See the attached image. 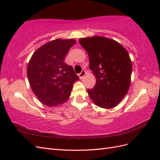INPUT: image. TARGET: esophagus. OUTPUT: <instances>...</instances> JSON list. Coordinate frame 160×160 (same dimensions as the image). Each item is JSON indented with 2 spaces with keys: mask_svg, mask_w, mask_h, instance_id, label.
I'll return each instance as SVG.
<instances>
[{
  "mask_svg": "<svg viewBox=\"0 0 160 160\" xmlns=\"http://www.w3.org/2000/svg\"><path fill=\"white\" fill-rule=\"evenodd\" d=\"M86 75V71H84V70H83V71H82V72H81L80 74H79V78H80V79H82L83 78V77L85 76Z\"/></svg>",
  "mask_w": 160,
  "mask_h": 160,
  "instance_id": "esophagus-1",
  "label": "esophagus"
}]
</instances>
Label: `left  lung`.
I'll return each mask as SVG.
<instances>
[{"mask_svg":"<svg viewBox=\"0 0 160 160\" xmlns=\"http://www.w3.org/2000/svg\"><path fill=\"white\" fill-rule=\"evenodd\" d=\"M89 58V68L96 77L92 89H87L94 104L111 108L127 95L131 84L132 63L123 46L113 39L93 36L79 39Z\"/></svg>","mask_w":160,"mask_h":160,"instance_id":"1","label":"left lung"}]
</instances>
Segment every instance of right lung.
<instances>
[{
	"label": "right lung",
	"instance_id": "add662e5",
	"mask_svg": "<svg viewBox=\"0 0 160 160\" xmlns=\"http://www.w3.org/2000/svg\"><path fill=\"white\" fill-rule=\"evenodd\" d=\"M76 40L56 39L33 53L28 66V78L33 92L47 107H56L69 99L73 84L79 80L64 58Z\"/></svg>",
	"mask_w": 160,
	"mask_h": 160
}]
</instances>
